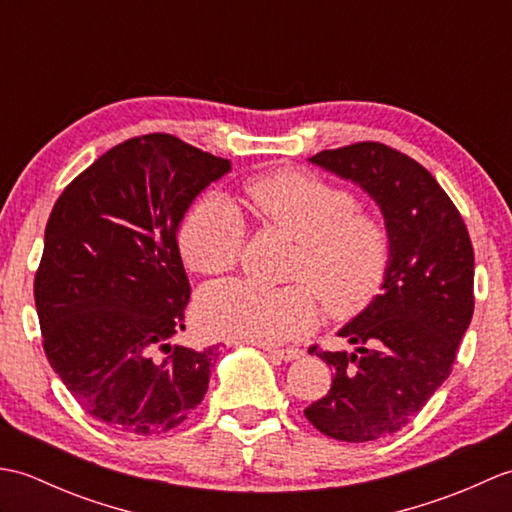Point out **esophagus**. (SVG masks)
I'll return each mask as SVG.
<instances>
[{"instance_id": "obj_1", "label": "esophagus", "mask_w": 512, "mask_h": 512, "mask_svg": "<svg viewBox=\"0 0 512 512\" xmlns=\"http://www.w3.org/2000/svg\"><path fill=\"white\" fill-rule=\"evenodd\" d=\"M259 347H264L270 356L279 358V361H297V358L303 356L299 347H286V350H281V347H268V345H259Z\"/></svg>"}]
</instances>
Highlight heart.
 I'll use <instances>...</instances> for the list:
<instances>
[{"label":"heart","mask_w":512,"mask_h":512,"mask_svg":"<svg viewBox=\"0 0 512 512\" xmlns=\"http://www.w3.org/2000/svg\"><path fill=\"white\" fill-rule=\"evenodd\" d=\"M244 204L259 224L297 242L290 279L299 284L209 286L198 299L206 332L277 345L314 328L317 297L336 319H350L376 299L391 266V231L383 217L358 209L352 191L281 169L250 180ZM244 233L242 215L231 204L204 195L180 224V253L195 273L224 275L239 264Z\"/></svg>","instance_id":"heart-1"}]
</instances>
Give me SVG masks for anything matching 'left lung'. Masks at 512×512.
Returning a JSON list of instances; mask_svg holds the SVG:
<instances>
[{"label":"left lung","mask_w":512,"mask_h":512,"mask_svg":"<svg viewBox=\"0 0 512 512\" xmlns=\"http://www.w3.org/2000/svg\"><path fill=\"white\" fill-rule=\"evenodd\" d=\"M310 162L372 195L391 231L383 292L339 330L356 350L310 347L334 378L303 411L325 436L372 442L405 427L449 378L475 306L473 244L449 195L407 154L365 140Z\"/></svg>","instance_id":"1"}]
</instances>
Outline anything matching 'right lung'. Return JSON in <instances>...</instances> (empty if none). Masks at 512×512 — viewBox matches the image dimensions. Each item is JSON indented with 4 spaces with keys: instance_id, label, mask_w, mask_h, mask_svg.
I'll use <instances>...</instances> for the list:
<instances>
[{
    "instance_id": "obj_1",
    "label": "right lung",
    "mask_w": 512,
    "mask_h": 512,
    "mask_svg": "<svg viewBox=\"0 0 512 512\" xmlns=\"http://www.w3.org/2000/svg\"><path fill=\"white\" fill-rule=\"evenodd\" d=\"M228 171L226 158L171 134L136 136L105 151L52 206L35 275L43 352L107 427L165 433L206 394L213 347L169 343L191 297L178 226Z\"/></svg>"
}]
</instances>
